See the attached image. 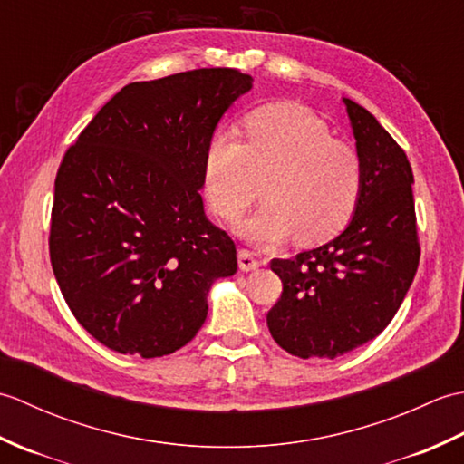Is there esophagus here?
I'll use <instances>...</instances> for the list:
<instances>
[{
	"mask_svg": "<svg viewBox=\"0 0 464 464\" xmlns=\"http://www.w3.org/2000/svg\"><path fill=\"white\" fill-rule=\"evenodd\" d=\"M261 261L257 259V255L249 249H239V269L241 271H253L257 269Z\"/></svg>",
	"mask_w": 464,
	"mask_h": 464,
	"instance_id": "esophagus-1",
	"label": "esophagus"
}]
</instances>
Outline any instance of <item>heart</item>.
I'll list each match as a JSON object with an SVG mask.
<instances>
[{
	"instance_id": "obj_1",
	"label": "heart",
	"mask_w": 464,
	"mask_h": 464,
	"mask_svg": "<svg viewBox=\"0 0 464 464\" xmlns=\"http://www.w3.org/2000/svg\"><path fill=\"white\" fill-rule=\"evenodd\" d=\"M245 141L215 135L205 153V193L215 213L237 219L263 191L269 197L239 225L245 239L269 245L295 233L323 243L341 233L357 209L362 165L351 145L333 140L321 117L293 103L247 115Z\"/></svg>"
}]
</instances>
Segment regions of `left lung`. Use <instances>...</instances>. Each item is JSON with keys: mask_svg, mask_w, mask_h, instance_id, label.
<instances>
[{"mask_svg": "<svg viewBox=\"0 0 464 464\" xmlns=\"http://www.w3.org/2000/svg\"><path fill=\"white\" fill-rule=\"evenodd\" d=\"M343 102L362 165L357 209L327 245L271 261L283 291L267 327L281 349L301 359H337L381 334L420 259L407 153L364 107Z\"/></svg>", "mask_w": 464, "mask_h": 464, "instance_id": "1", "label": "left lung"}]
</instances>
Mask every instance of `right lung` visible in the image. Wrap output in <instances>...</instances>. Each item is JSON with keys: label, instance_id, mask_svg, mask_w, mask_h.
Listing matches in <instances>:
<instances>
[{"label": "right lung", "instance_id": "right-lung-1", "mask_svg": "<svg viewBox=\"0 0 464 464\" xmlns=\"http://www.w3.org/2000/svg\"><path fill=\"white\" fill-rule=\"evenodd\" d=\"M251 87L233 67L130 83L65 151L49 259L73 317L107 349H181L205 323L213 281L237 271L199 189L217 123Z\"/></svg>", "mask_w": 464, "mask_h": 464}]
</instances>
